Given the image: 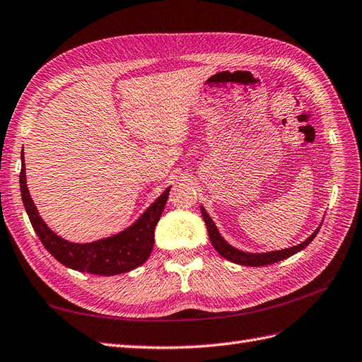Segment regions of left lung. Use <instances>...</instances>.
Wrapping results in <instances>:
<instances>
[{
  "mask_svg": "<svg viewBox=\"0 0 362 362\" xmlns=\"http://www.w3.org/2000/svg\"><path fill=\"white\" fill-rule=\"evenodd\" d=\"M202 215H203V220L206 223V227H208V233H209V240L214 245V249L218 252L223 257H226L227 261L235 262V264H241V265H249V267H262V265H268V264H274L279 262L282 259H286V257L293 256L294 253L303 250L305 247L311 243L315 235L318 233V229L309 236V238L294 247H290V249H285V250H279V252H270V253H244L241 250H236L233 249L232 245L227 244L221 235L216 230V227L214 224V221L211 220V216L206 214L204 208H202Z\"/></svg>",
  "mask_w": 362,
  "mask_h": 362,
  "instance_id": "left-lung-1",
  "label": "left lung"
}]
</instances>
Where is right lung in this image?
<instances>
[{
  "label": "right lung",
  "mask_w": 362,
  "mask_h": 362,
  "mask_svg": "<svg viewBox=\"0 0 362 362\" xmlns=\"http://www.w3.org/2000/svg\"><path fill=\"white\" fill-rule=\"evenodd\" d=\"M21 159H23L21 160L23 167H21L19 174V187L30 223H32L40 243L60 264L77 272L113 276L127 273L148 259L154 244V227H156L165 204H167L170 188L163 191L147 212L127 230L90 244H74L62 240L54 232H51L49 227H47L39 216L27 188L24 156H21Z\"/></svg>",
  "instance_id": "obj_1"
}]
</instances>
